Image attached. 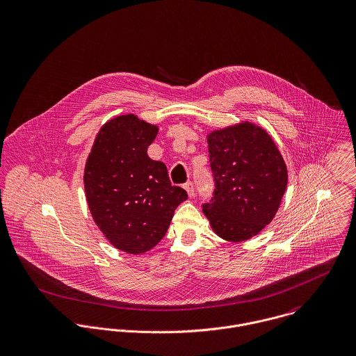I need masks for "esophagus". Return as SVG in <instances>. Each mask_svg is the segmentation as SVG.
Returning <instances> with one entry per match:
<instances>
[{
  "mask_svg": "<svg viewBox=\"0 0 356 356\" xmlns=\"http://www.w3.org/2000/svg\"><path fill=\"white\" fill-rule=\"evenodd\" d=\"M184 188H185V191L188 192L189 197H193V196H195V185H193V182H186V184L184 185Z\"/></svg>",
  "mask_w": 356,
  "mask_h": 356,
  "instance_id": "esophagus-1",
  "label": "esophagus"
}]
</instances>
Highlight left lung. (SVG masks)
<instances>
[{
	"label": "left lung",
	"mask_w": 356,
	"mask_h": 356,
	"mask_svg": "<svg viewBox=\"0 0 356 356\" xmlns=\"http://www.w3.org/2000/svg\"><path fill=\"white\" fill-rule=\"evenodd\" d=\"M213 196L203 204L212 230L227 241H244L268 225L288 184L285 161L271 137L252 123L208 136Z\"/></svg>",
	"instance_id": "1"
}]
</instances>
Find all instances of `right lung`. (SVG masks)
<instances>
[{"mask_svg": "<svg viewBox=\"0 0 356 356\" xmlns=\"http://www.w3.org/2000/svg\"><path fill=\"white\" fill-rule=\"evenodd\" d=\"M157 126L134 115L106 122L85 167L89 209L108 241L127 254H144L165 234L175 208L188 199L172 186L167 167L148 156Z\"/></svg>", "mask_w": 356, "mask_h": 356, "instance_id": "right-lung-1", "label": "right lung"}]
</instances>
